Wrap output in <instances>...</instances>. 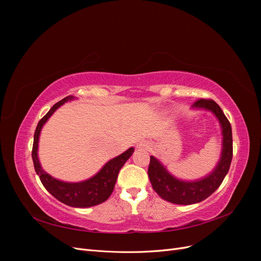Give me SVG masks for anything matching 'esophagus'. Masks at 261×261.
<instances>
[{
    "label": "esophagus",
    "instance_id": "obj_1",
    "mask_svg": "<svg viewBox=\"0 0 261 261\" xmlns=\"http://www.w3.org/2000/svg\"><path fill=\"white\" fill-rule=\"evenodd\" d=\"M137 147H138L139 149L148 150V149H150V144L147 143V141H141V143H139V144L137 145Z\"/></svg>",
    "mask_w": 261,
    "mask_h": 261
}]
</instances>
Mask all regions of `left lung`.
<instances>
[{"label": "left lung", "instance_id": "left-lung-1", "mask_svg": "<svg viewBox=\"0 0 261 261\" xmlns=\"http://www.w3.org/2000/svg\"><path fill=\"white\" fill-rule=\"evenodd\" d=\"M193 107L207 109L218 117L223 134L222 153L215 171L206 178L196 181H184L173 177L154 156H150L148 176L152 188L161 198L176 204H193L208 198L223 181L233 158L232 127L221 108L211 99H198Z\"/></svg>", "mask_w": 261, "mask_h": 261}]
</instances>
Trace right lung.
I'll list each match as a JSON object with an SVG mask.
<instances>
[{
  "label": "right lung",
  "mask_w": 261,
  "mask_h": 261,
  "mask_svg": "<svg viewBox=\"0 0 261 261\" xmlns=\"http://www.w3.org/2000/svg\"><path fill=\"white\" fill-rule=\"evenodd\" d=\"M73 98V96H68L59 101L39 121L34 136V145L31 155H33L36 173L39 175V178H40L41 183L43 184L46 191L61 202L67 204V206L76 208H87L103 202L111 196L116 183L118 172H120L125 162L133 154L134 148H129L122 154L110 160L93 177L81 181V183H66V181L55 179L54 177L49 175L48 173H45L42 170L40 163H39L37 153L40 130L43 124L48 121V118L54 113L55 110L60 108L62 105H64L66 101L72 100Z\"/></svg>",
  "instance_id": "1"
}]
</instances>
